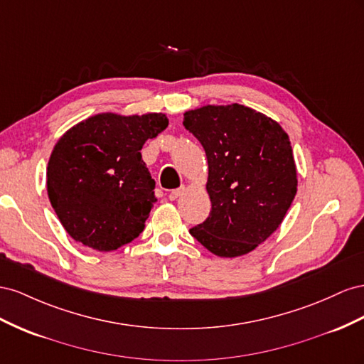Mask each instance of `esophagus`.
<instances>
[{"label":"esophagus","mask_w":364,"mask_h":364,"mask_svg":"<svg viewBox=\"0 0 364 364\" xmlns=\"http://www.w3.org/2000/svg\"><path fill=\"white\" fill-rule=\"evenodd\" d=\"M184 191H186V188H184V186H181V188H180V189H175V191H171V192H169V195H168V196H169V200H171V201H175V200H178V198H180V196L183 195V192H184Z\"/></svg>","instance_id":"obj_1"}]
</instances>
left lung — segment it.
Here are the masks:
<instances>
[{"label": "left lung", "instance_id": "8db88e82", "mask_svg": "<svg viewBox=\"0 0 364 364\" xmlns=\"http://www.w3.org/2000/svg\"><path fill=\"white\" fill-rule=\"evenodd\" d=\"M183 124L205 151L212 203L209 218L191 235L221 257L253 252L282 224L297 192L288 134L240 103L186 111Z\"/></svg>", "mask_w": 364, "mask_h": 364}]
</instances>
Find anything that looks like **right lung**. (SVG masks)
Returning a JSON list of instances; mask_svg holds the SVG:
<instances>
[{"instance_id":"right-lung-1","label":"right lung","mask_w":364,"mask_h":364,"mask_svg":"<svg viewBox=\"0 0 364 364\" xmlns=\"http://www.w3.org/2000/svg\"><path fill=\"white\" fill-rule=\"evenodd\" d=\"M161 112H102L70 128L47 166V192L67 233L97 252H112L143 232L155 181L141 148L168 127Z\"/></svg>"}]
</instances>
